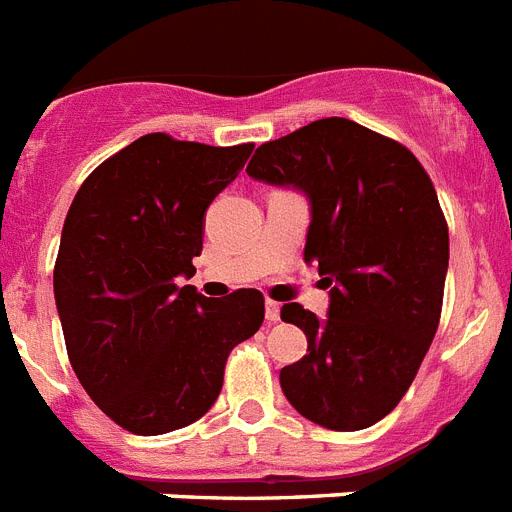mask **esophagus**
<instances>
[{"instance_id":"esophagus-1","label":"esophagus","mask_w":512,"mask_h":512,"mask_svg":"<svg viewBox=\"0 0 512 512\" xmlns=\"http://www.w3.org/2000/svg\"><path fill=\"white\" fill-rule=\"evenodd\" d=\"M266 321L269 323L279 321V303H274V300H266Z\"/></svg>"}]
</instances>
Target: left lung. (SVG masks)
<instances>
[{"label": "left lung", "instance_id": "1", "mask_svg": "<svg viewBox=\"0 0 512 512\" xmlns=\"http://www.w3.org/2000/svg\"><path fill=\"white\" fill-rule=\"evenodd\" d=\"M246 173L308 199L305 261L329 287L326 318L282 305L308 355L279 386L310 422L365 430L409 391L438 331L448 225L430 176L399 142L336 116L261 144Z\"/></svg>", "mask_w": 512, "mask_h": 512}]
</instances>
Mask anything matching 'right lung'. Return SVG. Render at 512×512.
I'll list each match as a JSON object with an SVG mask.
<instances>
[{"label":"right lung","instance_id":"right-lung-1","mask_svg":"<svg viewBox=\"0 0 512 512\" xmlns=\"http://www.w3.org/2000/svg\"><path fill=\"white\" fill-rule=\"evenodd\" d=\"M253 144L209 147L144 134L87 176L61 230L54 298L87 396L134 435L178 430L212 409L230 349L264 321V295L209 300L196 272L204 214Z\"/></svg>","mask_w":512,"mask_h":512}]
</instances>
